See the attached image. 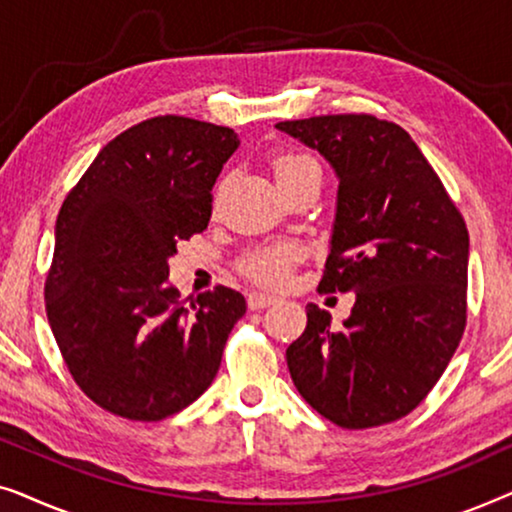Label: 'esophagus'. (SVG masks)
<instances>
[{
    "mask_svg": "<svg viewBox=\"0 0 512 512\" xmlns=\"http://www.w3.org/2000/svg\"><path fill=\"white\" fill-rule=\"evenodd\" d=\"M275 303H277L275 296H268V293H261V291H251L247 296L249 310H263V307H270Z\"/></svg>",
    "mask_w": 512,
    "mask_h": 512,
    "instance_id": "34e87169",
    "label": "esophagus"
}]
</instances>
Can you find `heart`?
Listing matches in <instances>:
<instances>
[{
	"instance_id": "obj_1",
	"label": "heart",
	"mask_w": 512,
	"mask_h": 512,
	"mask_svg": "<svg viewBox=\"0 0 512 512\" xmlns=\"http://www.w3.org/2000/svg\"><path fill=\"white\" fill-rule=\"evenodd\" d=\"M305 165H312V160L307 156H296V153H282V156H277L275 163H272L277 181H284ZM296 258L298 249L291 247V244H272V247L254 251V254L244 261V272H247L251 279H256V282L277 286L289 277V270L291 265L296 263Z\"/></svg>"
}]
</instances>
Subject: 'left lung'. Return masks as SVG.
Masks as SVG:
<instances>
[{"mask_svg":"<svg viewBox=\"0 0 512 512\" xmlns=\"http://www.w3.org/2000/svg\"><path fill=\"white\" fill-rule=\"evenodd\" d=\"M338 177L319 289L356 293L340 331L307 305L286 349L300 396L342 429L396 422L445 373L466 326L468 230L401 125L368 114L282 121Z\"/></svg>","mask_w":512,"mask_h":512,"instance_id":"8db88e82","label":"left lung"}]
</instances>
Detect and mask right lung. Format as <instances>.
I'll list each match as a JSON object with an SVG mask.
<instances>
[{"instance_id":"obj_1","label":"right lung","mask_w":512,"mask_h":512,"mask_svg":"<svg viewBox=\"0 0 512 512\" xmlns=\"http://www.w3.org/2000/svg\"><path fill=\"white\" fill-rule=\"evenodd\" d=\"M235 130L184 116L132 125L97 153L62 202L46 314L74 382L118 417L158 422L219 373L242 293L184 305L170 284L177 244L207 228Z\"/></svg>"}]
</instances>
